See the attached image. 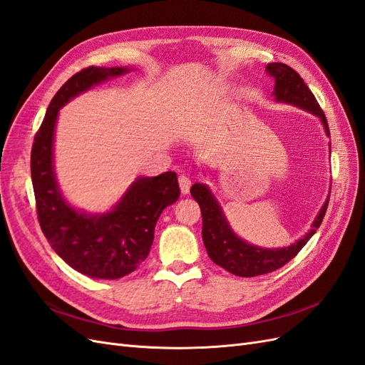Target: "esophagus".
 I'll list each match as a JSON object with an SVG mask.
<instances>
[{"label":"esophagus","mask_w":365,"mask_h":365,"mask_svg":"<svg viewBox=\"0 0 365 365\" xmlns=\"http://www.w3.org/2000/svg\"><path fill=\"white\" fill-rule=\"evenodd\" d=\"M178 181H180V189H181V193L182 195H187L190 192V185H192V181H190V178L187 175H180V178H178Z\"/></svg>","instance_id":"34e87169"}]
</instances>
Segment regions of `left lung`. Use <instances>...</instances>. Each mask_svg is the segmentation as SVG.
<instances>
[{
  "instance_id": "8db88e82",
  "label": "left lung",
  "mask_w": 365,
  "mask_h": 365,
  "mask_svg": "<svg viewBox=\"0 0 365 365\" xmlns=\"http://www.w3.org/2000/svg\"><path fill=\"white\" fill-rule=\"evenodd\" d=\"M267 71L275 81L272 91L274 101L297 106L303 109V111L317 115L319 121H322L326 135L330 137L326 115L300 74L286 63L280 62L268 63ZM190 193L201 207L202 240L208 257L219 264V267H222L231 274L239 275V277H256V275L272 272L294 259L307 244V240L315 235L318 227L322 225L329 204L327 196L322 210H319L311 225V230L302 239H298L295 244L283 248H262L248 244V242L242 240L235 233L233 228L228 224L222 207H220L216 196L210 190L207 184H193Z\"/></svg>"
}]
</instances>
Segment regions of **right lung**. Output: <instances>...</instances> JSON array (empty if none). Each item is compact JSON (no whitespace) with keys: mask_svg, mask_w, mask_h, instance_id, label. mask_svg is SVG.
<instances>
[{"mask_svg":"<svg viewBox=\"0 0 365 365\" xmlns=\"http://www.w3.org/2000/svg\"><path fill=\"white\" fill-rule=\"evenodd\" d=\"M132 71L129 67H88L51 98L31 148V182L38 219L51 248L73 269L91 279L115 280L145 262L163 210L178 201L175 172L138 176L105 213H86L65 200L54 172V129L59 109L90 88Z\"/></svg>","mask_w":365,"mask_h":365,"instance_id":"right-lung-1","label":"right lung"}]
</instances>
